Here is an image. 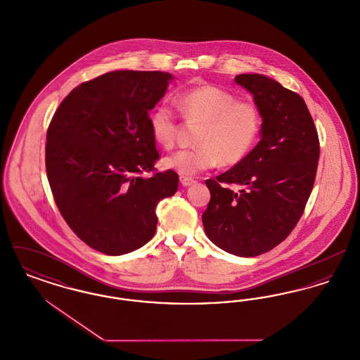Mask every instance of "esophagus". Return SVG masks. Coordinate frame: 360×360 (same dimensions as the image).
<instances>
[{"label":"esophagus","mask_w":360,"mask_h":360,"mask_svg":"<svg viewBox=\"0 0 360 360\" xmlns=\"http://www.w3.org/2000/svg\"><path fill=\"white\" fill-rule=\"evenodd\" d=\"M179 181H181V184H182V186H190V185H193V184L195 182L194 178L186 176V175H181V176H179Z\"/></svg>","instance_id":"34e87169"}]
</instances>
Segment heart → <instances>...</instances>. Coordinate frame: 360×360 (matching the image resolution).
<instances>
[{
	"label": "heart",
	"instance_id": "b5f03b06",
	"mask_svg": "<svg viewBox=\"0 0 360 360\" xmlns=\"http://www.w3.org/2000/svg\"><path fill=\"white\" fill-rule=\"evenodd\" d=\"M178 106L188 124H201L195 135L197 147L181 150L165 159V166L182 175H195L216 167L235 166L257 144L262 131L259 108L239 100L219 86L204 85L185 91ZM179 121L170 105L160 103L150 116L155 141L172 150L176 143Z\"/></svg>",
	"mask_w": 360,
	"mask_h": 360
}]
</instances>
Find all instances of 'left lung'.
Here are the masks:
<instances>
[{
	"label": "left lung",
	"mask_w": 360,
	"mask_h": 360,
	"mask_svg": "<svg viewBox=\"0 0 360 360\" xmlns=\"http://www.w3.org/2000/svg\"><path fill=\"white\" fill-rule=\"evenodd\" d=\"M259 108L262 139L231 170L206 179L210 191L202 224L224 251L250 257L269 252L300 221L320 158L317 129L304 98L262 74H239ZM229 184H239L233 192Z\"/></svg>",
	"instance_id": "left-lung-1"
}]
</instances>
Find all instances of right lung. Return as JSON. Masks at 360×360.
Returning a JSON list of instances; mask_svg holds the SVG:
<instances>
[{
	"label": "right lung",
	"mask_w": 360,
	"mask_h": 360,
	"mask_svg": "<svg viewBox=\"0 0 360 360\" xmlns=\"http://www.w3.org/2000/svg\"><path fill=\"white\" fill-rule=\"evenodd\" d=\"M172 77L120 70L77 86L52 116L46 170L71 231L96 251L122 255L154 238L155 209L178 188V174L156 172L160 158L150 110ZM153 172L151 177L143 174Z\"/></svg>",
	"instance_id": "obj_1"
}]
</instances>
